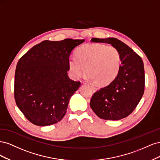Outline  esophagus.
<instances>
[{"label": "esophagus", "instance_id": "34e87169", "mask_svg": "<svg viewBox=\"0 0 160 160\" xmlns=\"http://www.w3.org/2000/svg\"><path fill=\"white\" fill-rule=\"evenodd\" d=\"M90 86H91V88L92 89H93V90H94V91H95V90L98 89V88H97V87H96V86H95V85H93L90 84Z\"/></svg>", "mask_w": 160, "mask_h": 160}]
</instances>
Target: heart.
Segmentation results:
<instances>
[{
  "label": "heart",
  "mask_w": 160,
  "mask_h": 160,
  "mask_svg": "<svg viewBox=\"0 0 160 160\" xmlns=\"http://www.w3.org/2000/svg\"><path fill=\"white\" fill-rule=\"evenodd\" d=\"M75 57H71L69 70L75 78L87 73L99 85L110 84L119 74L122 59L119 51L113 45L88 43L77 50Z\"/></svg>",
  "instance_id": "b5f03b06"
}]
</instances>
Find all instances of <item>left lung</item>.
I'll use <instances>...</instances> for the list:
<instances>
[{
  "instance_id": "left-lung-1",
  "label": "left lung",
  "mask_w": 160,
  "mask_h": 160,
  "mask_svg": "<svg viewBox=\"0 0 160 160\" xmlns=\"http://www.w3.org/2000/svg\"><path fill=\"white\" fill-rule=\"evenodd\" d=\"M117 48L122 59L119 74L108 85L92 96L90 106L101 119L119 120L128 117L139 103L144 93L143 62L136 52L116 38H91Z\"/></svg>"
}]
</instances>
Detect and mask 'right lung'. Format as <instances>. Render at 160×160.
Listing matches in <instances>:
<instances>
[{
  "label": "right lung",
  "instance_id": "add662e5",
  "mask_svg": "<svg viewBox=\"0 0 160 160\" xmlns=\"http://www.w3.org/2000/svg\"><path fill=\"white\" fill-rule=\"evenodd\" d=\"M84 39L44 41L32 47L17 62L14 99L18 109L34 125L47 126L64 117L79 81L69 79L71 53Z\"/></svg>",
  "mask_w": 160,
  "mask_h": 160
}]
</instances>
